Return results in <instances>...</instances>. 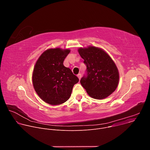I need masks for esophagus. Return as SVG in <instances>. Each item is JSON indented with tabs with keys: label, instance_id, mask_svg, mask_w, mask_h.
<instances>
[{
	"label": "esophagus",
	"instance_id": "1",
	"mask_svg": "<svg viewBox=\"0 0 150 150\" xmlns=\"http://www.w3.org/2000/svg\"><path fill=\"white\" fill-rule=\"evenodd\" d=\"M77 76L78 77V78L80 79L81 78V76H82V75L81 74H78V75H77Z\"/></svg>",
	"mask_w": 150,
	"mask_h": 150
}]
</instances>
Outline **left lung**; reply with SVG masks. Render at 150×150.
I'll list each match as a JSON object with an SVG mask.
<instances>
[{
	"label": "left lung",
	"instance_id": "obj_1",
	"mask_svg": "<svg viewBox=\"0 0 150 150\" xmlns=\"http://www.w3.org/2000/svg\"><path fill=\"white\" fill-rule=\"evenodd\" d=\"M78 52L87 67L80 80L88 95L96 99L106 98L116 89L119 75L111 57L104 50L93 46L80 48Z\"/></svg>",
	"mask_w": 150,
	"mask_h": 150
}]
</instances>
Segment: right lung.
I'll return each mask as SVG.
<instances>
[{
  "instance_id": "right-lung-1",
  "label": "right lung",
  "mask_w": 150,
  "mask_h": 150,
  "mask_svg": "<svg viewBox=\"0 0 150 150\" xmlns=\"http://www.w3.org/2000/svg\"><path fill=\"white\" fill-rule=\"evenodd\" d=\"M69 52L68 49H48L35 63L33 86L38 96L48 104L57 105L67 101L74 85L79 81L72 71L63 65V61Z\"/></svg>"
}]
</instances>
